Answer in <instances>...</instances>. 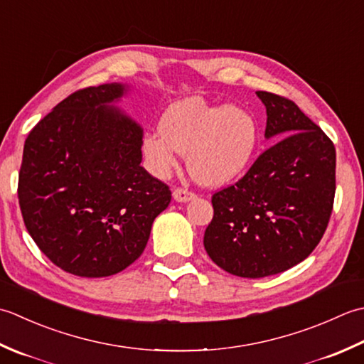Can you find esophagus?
<instances>
[{
	"label": "esophagus",
	"instance_id": "obj_1",
	"mask_svg": "<svg viewBox=\"0 0 364 364\" xmlns=\"http://www.w3.org/2000/svg\"><path fill=\"white\" fill-rule=\"evenodd\" d=\"M173 198L177 203H188L193 198H195V193H191L185 188H176L173 191Z\"/></svg>",
	"mask_w": 364,
	"mask_h": 364
}]
</instances>
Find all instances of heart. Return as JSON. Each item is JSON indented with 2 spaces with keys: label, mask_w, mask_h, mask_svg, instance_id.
<instances>
[{
  "label": "heart",
  "mask_w": 364,
  "mask_h": 364,
  "mask_svg": "<svg viewBox=\"0 0 364 364\" xmlns=\"http://www.w3.org/2000/svg\"><path fill=\"white\" fill-rule=\"evenodd\" d=\"M257 144L259 124L251 111L187 97L163 113L160 130L147 132L141 149L157 177L171 174L185 154L193 179L205 187H220L247 171Z\"/></svg>",
  "instance_id": "obj_1"
}]
</instances>
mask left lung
I'll return each mask as SVG.
<instances>
[{"instance_id":"1","label":"left lung","mask_w":364,"mask_h":364,"mask_svg":"<svg viewBox=\"0 0 364 364\" xmlns=\"http://www.w3.org/2000/svg\"><path fill=\"white\" fill-rule=\"evenodd\" d=\"M265 138L277 143L235 185L212 196L204 248L242 278L286 272L313 253L327 229L336 190L331 139L292 100L257 91Z\"/></svg>"}]
</instances>
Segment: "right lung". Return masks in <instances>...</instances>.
<instances>
[{
    "instance_id": "add662e5",
    "label": "right lung",
    "mask_w": 364,
    "mask_h": 364,
    "mask_svg": "<svg viewBox=\"0 0 364 364\" xmlns=\"http://www.w3.org/2000/svg\"><path fill=\"white\" fill-rule=\"evenodd\" d=\"M129 85L73 92L29 132L18 203L37 247L64 272L103 278L127 269L171 203L141 166L143 129L117 108Z\"/></svg>"
}]
</instances>
